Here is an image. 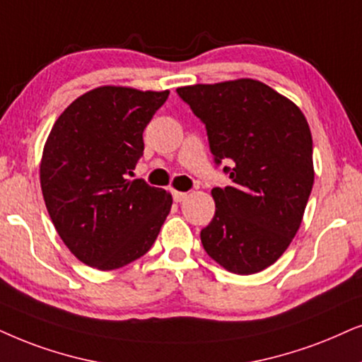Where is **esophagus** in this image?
<instances>
[{"label":"esophagus","mask_w":362,"mask_h":362,"mask_svg":"<svg viewBox=\"0 0 362 362\" xmlns=\"http://www.w3.org/2000/svg\"><path fill=\"white\" fill-rule=\"evenodd\" d=\"M172 195H173V200H175V202H182V200H185V199H187V192H178V190H173V192H172Z\"/></svg>","instance_id":"1"}]
</instances>
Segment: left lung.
<instances>
[{"instance_id":"1","label":"left lung","mask_w":362,"mask_h":362,"mask_svg":"<svg viewBox=\"0 0 362 362\" xmlns=\"http://www.w3.org/2000/svg\"><path fill=\"white\" fill-rule=\"evenodd\" d=\"M177 93L205 123L215 163L232 185L215 187V215L200 232L210 257L249 276L294 239L314 184L313 135L294 102L252 78L190 85Z\"/></svg>"}]
</instances>
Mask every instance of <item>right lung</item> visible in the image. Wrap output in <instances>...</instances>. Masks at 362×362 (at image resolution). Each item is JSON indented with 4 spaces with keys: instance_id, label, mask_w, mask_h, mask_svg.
<instances>
[{
    "instance_id": "1",
    "label": "right lung",
    "mask_w": 362,
    "mask_h": 362,
    "mask_svg": "<svg viewBox=\"0 0 362 362\" xmlns=\"http://www.w3.org/2000/svg\"><path fill=\"white\" fill-rule=\"evenodd\" d=\"M170 91L98 86L65 108L40 163L47 210L70 252L113 271L150 250L172 207L170 192L132 175L144 130Z\"/></svg>"
}]
</instances>
